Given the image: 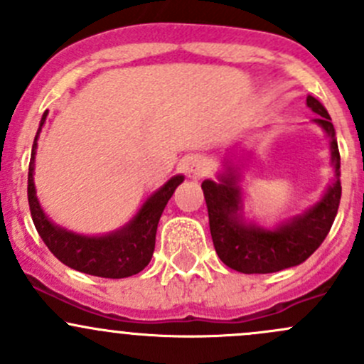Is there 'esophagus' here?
I'll return each mask as SVG.
<instances>
[{"instance_id":"esophagus-1","label":"esophagus","mask_w":364,"mask_h":364,"mask_svg":"<svg viewBox=\"0 0 364 364\" xmlns=\"http://www.w3.org/2000/svg\"><path fill=\"white\" fill-rule=\"evenodd\" d=\"M210 170H212V164L205 156H196L191 159L189 171L193 177H205Z\"/></svg>"}]
</instances>
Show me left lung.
I'll list each match as a JSON object with an SVG mask.
<instances>
[{
	"mask_svg": "<svg viewBox=\"0 0 364 364\" xmlns=\"http://www.w3.org/2000/svg\"><path fill=\"white\" fill-rule=\"evenodd\" d=\"M306 105L319 115L314 122L328 134L331 164L335 168V181L314 207L286 220L275 230H266L243 220L242 191L237 170L231 164L219 175V182L205 181L201 183L217 256L237 272L273 273L303 263L319 249L331 230L342 196L338 144L328 110L314 96L306 98Z\"/></svg>",
	"mask_w": 364,
	"mask_h": 364,
	"instance_id": "left-lung-1",
	"label": "left lung"
}]
</instances>
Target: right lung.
Listing matches in <instances>:
<instances>
[{"label": "right lung", "mask_w": 364, "mask_h": 364, "mask_svg": "<svg viewBox=\"0 0 364 364\" xmlns=\"http://www.w3.org/2000/svg\"><path fill=\"white\" fill-rule=\"evenodd\" d=\"M47 114L48 112L45 110L38 131H36L35 141H33L28 173V201L36 231L42 237L45 245L48 247V250L61 263L77 269V272L103 277V279H124V277L136 275L151 263L161 213L178 183L183 182V175H175L154 194H151L138 210L136 215L114 233L103 235V237H85V235H77L65 228L55 226L40 207L38 198H36L35 178H33L36 147H38L36 140H38Z\"/></svg>", "instance_id": "obj_1"}]
</instances>
